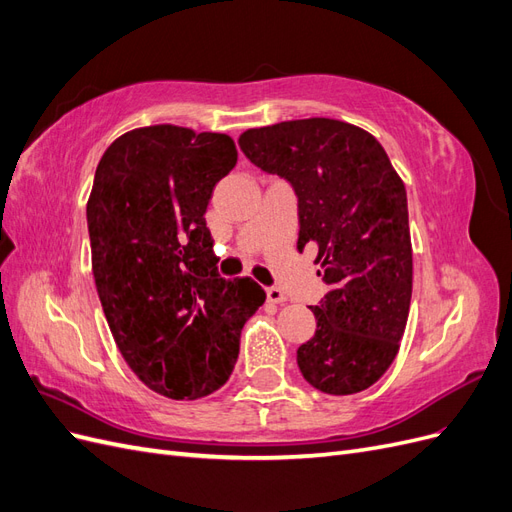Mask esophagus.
Returning <instances> with one entry per match:
<instances>
[{"label":"esophagus","instance_id":"esophagus-1","mask_svg":"<svg viewBox=\"0 0 512 512\" xmlns=\"http://www.w3.org/2000/svg\"><path fill=\"white\" fill-rule=\"evenodd\" d=\"M267 301L269 303H284L286 294L280 288H267Z\"/></svg>","mask_w":512,"mask_h":512}]
</instances>
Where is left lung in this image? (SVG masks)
I'll use <instances>...</instances> for the list:
<instances>
[{
  "mask_svg": "<svg viewBox=\"0 0 512 512\" xmlns=\"http://www.w3.org/2000/svg\"><path fill=\"white\" fill-rule=\"evenodd\" d=\"M239 147L256 166L292 183L297 250L316 245L314 262L329 286L312 307L316 333L297 350L303 378L329 395L369 389L395 361L410 312L404 181L374 136L339 119L250 128Z\"/></svg>",
  "mask_w": 512,
  "mask_h": 512,
  "instance_id": "obj_1",
  "label": "left lung"
}]
</instances>
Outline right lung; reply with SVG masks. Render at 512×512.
Wrapping results in <instances>:
<instances>
[{
	"label": "right lung",
	"instance_id": "right-lung-1",
	"mask_svg": "<svg viewBox=\"0 0 512 512\" xmlns=\"http://www.w3.org/2000/svg\"><path fill=\"white\" fill-rule=\"evenodd\" d=\"M237 164L232 138L160 123L104 151L87 200L91 269L108 329L145 386L205 397L230 378L245 320L267 294L215 273L205 211Z\"/></svg>",
	"mask_w": 512,
	"mask_h": 512
}]
</instances>
